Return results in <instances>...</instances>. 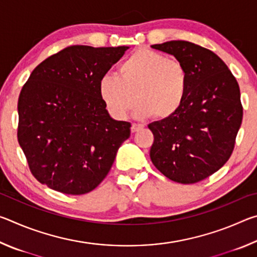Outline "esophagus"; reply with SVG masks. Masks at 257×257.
I'll return each instance as SVG.
<instances>
[{
	"mask_svg": "<svg viewBox=\"0 0 257 257\" xmlns=\"http://www.w3.org/2000/svg\"><path fill=\"white\" fill-rule=\"evenodd\" d=\"M143 128L142 124H137V123H133L132 124V133H136L138 130H141Z\"/></svg>",
	"mask_w": 257,
	"mask_h": 257,
	"instance_id": "esophagus-1",
	"label": "esophagus"
}]
</instances>
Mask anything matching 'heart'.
<instances>
[{"mask_svg":"<svg viewBox=\"0 0 257 257\" xmlns=\"http://www.w3.org/2000/svg\"><path fill=\"white\" fill-rule=\"evenodd\" d=\"M188 72L179 60L149 49H139L119 67V77L105 75L98 92L107 112L124 119L139 104L137 114L164 120L176 114L184 103Z\"/></svg>","mask_w":257,"mask_h":257,"instance_id":"obj_1","label":"heart"}]
</instances>
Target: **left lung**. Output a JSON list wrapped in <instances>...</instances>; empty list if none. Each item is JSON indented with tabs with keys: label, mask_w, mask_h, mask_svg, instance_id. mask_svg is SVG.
I'll return each instance as SVG.
<instances>
[{
	"label": "left lung",
	"mask_w": 257,
	"mask_h": 257,
	"mask_svg": "<svg viewBox=\"0 0 257 257\" xmlns=\"http://www.w3.org/2000/svg\"><path fill=\"white\" fill-rule=\"evenodd\" d=\"M175 56L188 72L184 103L176 114L154 121L150 156L155 168L179 184H195L227 162L242 120L239 85L212 51L186 41L152 45Z\"/></svg>",
	"instance_id": "left-lung-1"
}]
</instances>
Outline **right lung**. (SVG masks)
<instances>
[{"mask_svg":"<svg viewBox=\"0 0 257 257\" xmlns=\"http://www.w3.org/2000/svg\"><path fill=\"white\" fill-rule=\"evenodd\" d=\"M128 49L68 46L33 70L19 95L17 135L41 184L82 195L106 177L132 124L111 118L98 84Z\"/></svg>","mask_w":257,"mask_h":257,"instance_id":"right-lung-1","label":"right lung"}]
</instances>
